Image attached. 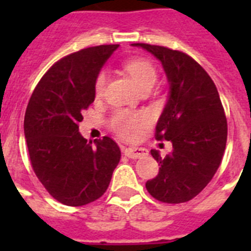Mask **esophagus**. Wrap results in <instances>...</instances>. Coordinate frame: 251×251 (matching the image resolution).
Wrapping results in <instances>:
<instances>
[{
  "label": "esophagus",
  "instance_id": "34e87169",
  "mask_svg": "<svg viewBox=\"0 0 251 251\" xmlns=\"http://www.w3.org/2000/svg\"><path fill=\"white\" fill-rule=\"evenodd\" d=\"M124 154L129 158H141V157H145L148 154V151L146 148H142V147H129L127 150L124 151Z\"/></svg>",
  "mask_w": 251,
  "mask_h": 251
}]
</instances>
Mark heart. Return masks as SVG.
<instances>
[{
	"instance_id": "1",
	"label": "heart",
	"mask_w": 251,
	"mask_h": 251,
	"mask_svg": "<svg viewBox=\"0 0 251 251\" xmlns=\"http://www.w3.org/2000/svg\"><path fill=\"white\" fill-rule=\"evenodd\" d=\"M126 70L132 76L134 83L139 88V90L152 86L157 81L156 68L147 61V60H132L126 64ZM106 84V73L104 70L99 72L95 77L94 93L97 97H100L104 93ZM151 122L150 115L143 112H130V110L119 109L113 113L110 118V127L119 136L126 138L136 137L143 127H146Z\"/></svg>"
}]
</instances>
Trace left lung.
I'll return each instance as SVG.
<instances>
[{
  "instance_id": "left-lung-1",
  "label": "left lung",
  "mask_w": 251,
  "mask_h": 251,
  "mask_svg": "<svg viewBox=\"0 0 251 251\" xmlns=\"http://www.w3.org/2000/svg\"><path fill=\"white\" fill-rule=\"evenodd\" d=\"M161 61L170 95L156 126V138L171 141L172 152L161 157L159 172L146 183L156 200L181 203L207 186L220 166L227 139V122L220 95L210 75L191 56L165 46L132 44Z\"/></svg>"
}]
</instances>
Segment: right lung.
<instances>
[{
	"instance_id": "right-lung-1",
	"label": "right lung",
	"mask_w": 251,
	"mask_h": 251,
	"mask_svg": "<svg viewBox=\"0 0 251 251\" xmlns=\"http://www.w3.org/2000/svg\"><path fill=\"white\" fill-rule=\"evenodd\" d=\"M118 46H93L59 60L41 77L26 108L31 165L46 191L64 205L98 200L121 159L112 138L86 141L79 133L81 113L95 99V77Z\"/></svg>"
}]
</instances>
